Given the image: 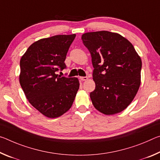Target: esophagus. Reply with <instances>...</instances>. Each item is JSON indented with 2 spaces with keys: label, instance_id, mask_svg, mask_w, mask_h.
<instances>
[{
  "label": "esophagus",
  "instance_id": "1",
  "mask_svg": "<svg viewBox=\"0 0 160 160\" xmlns=\"http://www.w3.org/2000/svg\"><path fill=\"white\" fill-rule=\"evenodd\" d=\"M80 79L82 80V81H86L88 79V77H80Z\"/></svg>",
  "mask_w": 160,
  "mask_h": 160
}]
</instances>
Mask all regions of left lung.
I'll list each match as a JSON object with an SVG mask.
<instances>
[{
    "mask_svg": "<svg viewBox=\"0 0 160 160\" xmlns=\"http://www.w3.org/2000/svg\"><path fill=\"white\" fill-rule=\"evenodd\" d=\"M83 43L90 52L96 88L90 97L93 106L113 115L129 106L139 89L142 61L124 37L108 31L86 32Z\"/></svg>",
    "mask_w": 160,
    "mask_h": 160,
    "instance_id": "1",
    "label": "left lung"
}]
</instances>
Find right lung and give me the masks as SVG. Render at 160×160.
Listing matches in <instances>:
<instances>
[{
    "label": "right lung",
    "mask_w": 160,
    "mask_h": 160,
    "mask_svg": "<svg viewBox=\"0 0 160 160\" xmlns=\"http://www.w3.org/2000/svg\"><path fill=\"white\" fill-rule=\"evenodd\" d=\"M76 37L54 35L35 42L20 62V83L30 103L46 117L62 116L72 107L79 88L77 78L57 74L66 68L67 52Z\"/></svg>",
    "instance_id": "obj_1"
}]
</instances>
